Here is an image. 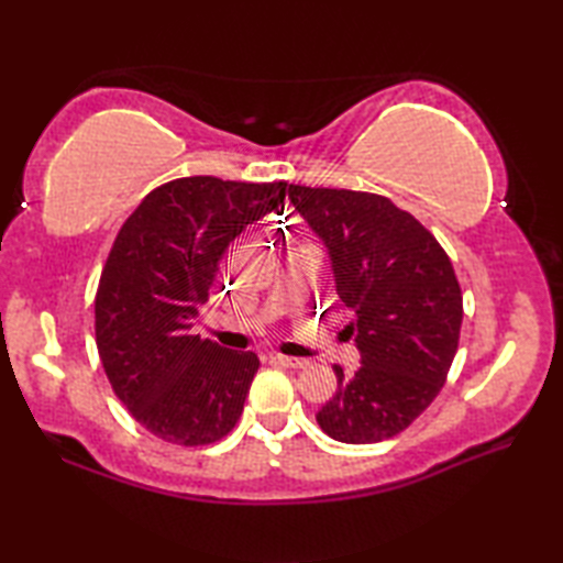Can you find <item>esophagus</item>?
Returning a JSON list of instances; mask_svg holds the SVG:
<instances>
[{
	"label": "esophagus",
	"mask_w": 563,
	"mask_h": 563,
	"mask_svg": "<svg viewBox=\"0 0 563 563\" xmlns=\"http://www.w3.org/2000/svg\"><path fill=\"white\" fill-rule=\"evenodd\" d=\"M271 361H273L275 365H280V367H292V369H297V367H305V365H307V361H302V357H290V355H280V353L271 355Z\"/></svg>",
	"instance_id": "esophagus-1"
}]
</instances>
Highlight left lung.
I'll return each instance as SVG.
<instances>
[{"label":"left lung","instance_id":"1","mask_svg":"<svg viewBox=\"0 0 563 563\" xmlns=\"http://www.w3.org/2000/svg\"><path fill=\"white\" fill-rule=\"evenodd\" d=\"M290 202L329 251L361 367L321 406L317 423L349 445L409 428L438 397L460 343L462 290L438 239L385 196L290 186Z\"/></svg>","mask_w":563,"mask_h":563}]
</instances>
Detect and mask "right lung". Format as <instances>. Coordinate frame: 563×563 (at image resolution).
<instances>
[{
    "mask_svg": "<svg viewBox=\"0 0 563 563\" xmlns=\"http://www.w3.org/2000/svg\"><path fill=\"white\" fill-rule=\"evenodd\" d=\"M288 184L188 176L154 188L118 232L97 302V349L115 397L152 435L210 445L236 426L258 369L251 351L194 331L234 236L285 208Z\"/></svg>",
    "mask_w": 563,
    "mask_h": 563,
    "instance_id": "right-lung-1",
    "label": "right lung"
}]
</instances>
